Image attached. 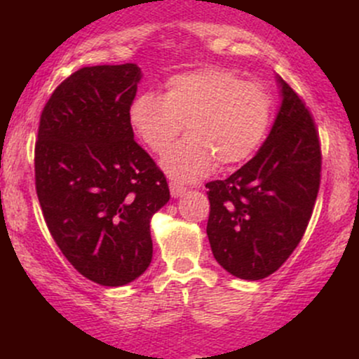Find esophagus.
I'll list each match as a JSON object with an SVG mask.
<instances>
[{
  "label": "esophagus",
  "mask_w": 359,
  "mask_h": 359,
  "mask_svg": "<svg viewBox=\"0 0 359 359\" xmlns=\"http://www.w3.org/2000/svg\"><path fill=\"white\" fill-rule=\"evenodd\" d=\"M185 191H187V189H185L184 185H180V184H177V182H170V194H172V197L184 196Z\"/></svg>",
  "instance_id": "esophagus-1"
}]
</instances>
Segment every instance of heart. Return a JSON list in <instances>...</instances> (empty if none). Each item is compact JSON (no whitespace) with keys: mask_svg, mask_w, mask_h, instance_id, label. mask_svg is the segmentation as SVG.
<instances>
[{"mask_svg":"<svg viewBox=\"0 0 359 359\" xmlns=\"http://www.w3.org/2000/svg\"><path fill=\"white\" fill-rule=\"evenodd\" d=\"M271 118L270 90L222 67L175 74L163 96L143 90L130 106L131 126L154 154H163L185 126L189 137L162 160L177 180L201 179L216 162L221 168L245 163L265 142Z\"/></svg>","mask_w":359,"mask_h":359,"instance_id":"1","label":"heart"}]
</instances>
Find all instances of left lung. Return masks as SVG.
Returning <instances> with one entry per match:
<instances>
[{"instance_id":"1","label":"left lung","mask_w":359,"mask_h":359,"mask_svg":"<svg viewBox=\"0 0 359 359\" xmlns=\"http://www.w3.org/2000/svg\"><path fill=\"white\" fill-rule=\"evenodd\" d=\"M282 108L259 151L228 179L205 184L214 258L238 278L277 271L306 233L320 185L319 131L283 79Z\"/></svg>"}]
</instances>
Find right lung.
I'll return each instance as SVG.
<instances>
[{"instance_id": "right-lung-1", "label": "right lung", "mask_w": 359, "mask_h": 359, "mask_svg": "<svg viewBox=\"0 0 359 359\" xmlns=\"http://www.w3.org/2000/svg\"><path fill=\"white\" fill-rule=\"evenodd\" d=\"M137 64L82 67L40 114L35 189L62 255L86 278L119 287L154 253L150 219L170 199L163 172L135 142Z\"/></svg>"}]
</instances>
